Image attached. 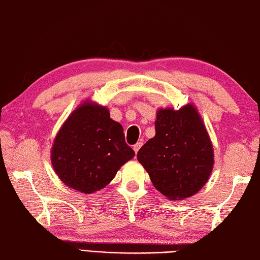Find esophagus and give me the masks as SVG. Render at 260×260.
Here are the masks:
<instances>
[{"label":"esophagus","mask_w":260,"mask_h":260,"mask_svg":"<svg viewBox=\"0 0 260 260\" xmlns=\"http://www.w3.org/2000/svg\"><path fill=\"white\" fill-rule=\"evenodd\" d=\"M142 145H143V143H142V142H137V143L133 146V150L135 151V153H137V152H139V150L141 149Z\"/></svg>","instance_id":"esophagus-1"}]
</instances>
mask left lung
<instances>
[{"mask_svg":"<svg viewBox=\"0 0 260 260\" xmlns=\"http://www.w3.org/2000/svg\"><path fill=\"white\" fill-rule=\"evenodd\" d=\"M137 160L168 200L181 201L200 191L212 174L214 151L196 107L157 110L155 135L141 147Z\"/></svg>","mask_w":260,"mask_h":260,"instance_id":"left-lung-1","label":"left lung"}]
</instances>
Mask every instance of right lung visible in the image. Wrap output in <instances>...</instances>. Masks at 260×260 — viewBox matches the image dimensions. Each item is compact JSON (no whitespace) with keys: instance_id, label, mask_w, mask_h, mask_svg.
I'll use <instances>...</instances> for the list:
<instances>
[{"instance_id":"1","label":"right lung","mask_w":260,"mask_h":260,"mask_svg":"<svg viewBox=\"0 0 260 260\" xmlns=\"http://www.w3.org/2000/svg\"><path fill=\"white\" fill-rule=\"evenodd\" d=\"M135 152L109 109L85 100L73 110L55 136L50 150L54 171L64 184L83 194L103 189Z\"/></svg>"}]
</instances>
